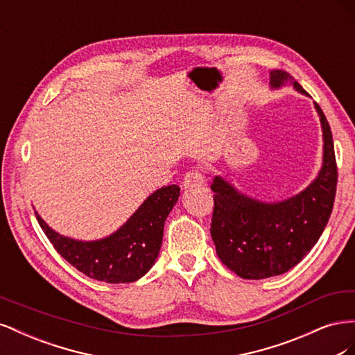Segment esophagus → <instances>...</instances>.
<instances>
[{"label": "esophagus", "instance_id": "1", "mask_svg": "<svg viewBox=\"0 0 355 355\" xmlns=\"http://www.w3.org/2000/svg\"><path fill=\"white\" fill-rule=\"evenodd\" d=\"M204 184V176L198 168H192L184 178V182H182V187L185 189L188 188H194V187H201Z\"/></svg>", "mask_w": 355, "mask_h": 355}]
</instances>
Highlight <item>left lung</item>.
<instances>
[{
  "label": "left lung",
  "mask_w": 355,
  "mask_h": 355,
  "mask_svg": "<svg viewBox=\"0 0 355 355\" xmlns=\"http://www.w3.org/2000/svg\"><path fill=\"white\" fill-rule=\"evenodd\" d=\"M287 81L309 96L286 71H271L272 89ZM314 106L323 128V166L304 191L284 201L265 202L247 197L220 176L213 179L211 239L222 263L241 278L262 280L292 270L315 245L329 222L338 167L327 118L318 103Z\"/></svg>",
  "instance_id": "1"
}]
</instances>
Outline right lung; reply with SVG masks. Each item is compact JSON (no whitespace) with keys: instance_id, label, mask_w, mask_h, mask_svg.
<instances>
[{"instance_id":"1","label":"right lung","mask_w":355,"mask_h":355,"mask_svg":"<svg viewBox=\"0 0 355 355\" xmlns=\"http://www.w3.org/2000/svg\"><path fill=\"white\" fill-rule=\"evenodd\" d=\"M179 196L178 185L157 189L121 228L94 241L63 237L53 231L37 211L35 216L58 253L78 271L98 282L133 283L155 263L163 243L164 222Z\"/></svg>"}]
</instances>
